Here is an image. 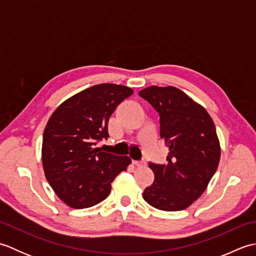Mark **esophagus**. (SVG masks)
Segmentation results:
<instances>
[{
    "label": "esophagus",
    "mask_w": 256,
    "mask_h": 256,
    "mask_svg": "<svg viewBox=\"0 0 256 256\" xmlns=\"http://www.w3.org/2000/svg\"><path fill=\"white\" fill-rule=\"evenodd\" d=\"M133 164L135 166H138V167H143V166H146V162L144 160H133Z\"/></svg>",
    "instance_id": "1"
}]
</instances>
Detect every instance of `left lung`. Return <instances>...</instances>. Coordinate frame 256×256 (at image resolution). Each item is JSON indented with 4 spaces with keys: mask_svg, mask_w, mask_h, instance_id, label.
Here are the masks:
<instances>
[{
    "mask_svg": "<svg viewBox=\"0 0 256 256\" xmlns=\"http://www.w3.org/2000/svg\"><path fill=\"white\" fill-rule=\"evenodd\" d=\"M160 114L167 164L150 162L154 182L143 192L156 209L179 211L204 194L220 162V142L206 108L175 86H152L138 92Z\"/></svg>",
    "mask_w": 256,
    "mask_h": 256,
    "instance_id": "obj_1",
    "label": "left lung"
}]
</instances>
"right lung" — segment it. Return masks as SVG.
<instances>
[{"label":"right lung","instance_id":"add662e5","mask_svg":"<svg viewBox=\"0 0 256 256\" xmlns=\"http://www.w3.org/2000/svg\"><path fill=\"white\" fill-rule=\"evenodd\" d=\"M132 94L125 86L96 84L64 101L48 120L42 168L54 192L70 208H89L104 200L114 178L131 164L128 156L104 153L94 145L108 138V118Z\"/></svg>","mask_w":256,"mask_h":256}]
</instances>
